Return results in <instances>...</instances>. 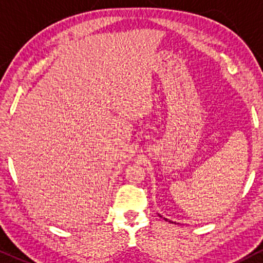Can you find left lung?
<instances>
[{
	"instance_id": "obj_1",
	"label": "left lung",
	"mask_w": 263,
	"mask_h": 263,
	"mask_svg": "<svg viewBox=\"0 0 263 263\" xmlns=\"http://www.w3.org/2000/svg\"><path fill=\"white\" fill-rule=\"evenodd\" d=\"M158 215H159V214H158ZM159 216H161V218H163V216H162V215H159ZM163 219H164V220H165V221H170V222H173V221H171V220H168V219H165V218H163Z\"/></svg>"
}]
</instances>
